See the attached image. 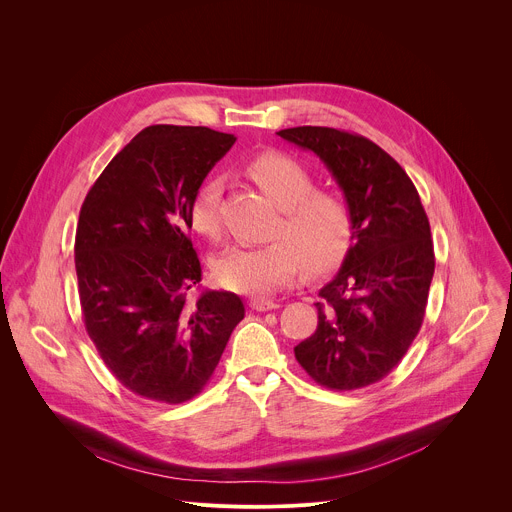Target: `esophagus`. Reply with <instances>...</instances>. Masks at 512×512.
<instances>
[{
  "mask_svg": "<svg viewBox=\"0 0 512 512\" xmlns=\"http://www.w3.org/2000/svg\"><path fill=\"white\" fill-rule=\"evenodd\" d=\"M249 306H251V310H255V312H269V310L279 308V304H277V302H273V300H265V298H253V300L249 302Z\"/></svg>",
  "mask_w": 512,
  "mask_h": 512,
  "instance_id": "34e87169",
  "label": "esophagus"
}]
</instances>
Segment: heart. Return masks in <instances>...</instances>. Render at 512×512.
I'll return each mask as SVG.
<instances>
[{
    "instance_id": "obj_1",
    "label": "heart",
    "mask_w": 512,
    "mask_h": 512,
    "mask_svg": "<svg viewBox=\"0 0 512 512\" xmlns=\"http://www.w3.org/2000/svg\"><path fill=\"white\" fill-rule=\"evenodd\" d=\"M247 176L279 208L269 229L271 243L231 245L212 261L218 285L239 294H269L300 273L322 275L346 257L354 221L346 200L318 190L314 174L296 158L263 152L247 162ZM221 182L204 180L188 206L190 227L208 239L221 235Z\"/></svg>"
}]
</instances>
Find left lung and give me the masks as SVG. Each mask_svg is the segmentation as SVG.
Listing matches in <instances>:
<instances>
[{"mask_svg":"<svg viewBox=\"0 0 512 512\" xmlns=\"http://www.w3.org/2000/svg\"><path fill=\"white\" fill-rule=\"evenodd\" d=\"M277 135L326 164L354 221L342 267L318 294V328L296 358L326 389L369 387L397 367L421 328L435 269L427 214L411 178L371 139L312 125Z\"/></svg>","mask_w":512,"mask_h":512,"instance_id":"1","label":"left lung"}]
</instances>
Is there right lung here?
Instances as JSON below:
<instances>
[{
	"instance_id": "1",
	"label": "right lung",
	"mask_w": 512,
	"mask_h": 512,
	"mask_svg": "<svg viewBox=\"0 0 512 512\" xmlns=\"http://www.w3.org/2000/svg\"><path fill=\"white\" fill-rule=\"evenodd\" d=\"M237 141L190 125H150L109 162L79 214L75 267L85 328L131 393L184 403L210 381L245 318L231 291H192L202 267L188 206Z\"/></svg>"
}]
</instances>
